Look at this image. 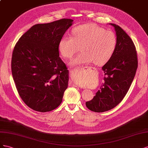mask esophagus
<instances>
[{
	"mask_svg": "<svg viewBox=\"0 0 148 148\" xmlns=\"http://www.w3.org/2000/svg\"><path fill=\"white\" fill-rule=\"evenodd\" d=\"M94 69L92 67H88V66H84L83 67H81V68H77V69H74V72H77V71H81V70H85V69ZM70 86H74V87H77V85L73 84V82H70Z\"/></svg>",
	"mask_w": 148,
	"mask_h": 148,
	"instance_id": "obj_1",
	"label": "esophagus"
}]
</instances>
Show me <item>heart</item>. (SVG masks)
Returning a JSON list of instances; mask_svg holds the SVG:
<instances>
[{
	"label": "heart",
	"mask_w": 148,
	"mask_h": 148,
	"mask_svg": "<svg viewBox=\"0 0 148 148\" xmlns=\"http://www.w3.org/2000/svg\"><path fill=\"white\" fill-rule=\"evenodd\" d=\"M117 45L115 33L95 24L82 25L73 29V36L66 35L59 43L62 56L71 58L81 47V53L71 62L74 66L94 62L97 66L105 64L115 52ZM75 83L83 85V75H74Z\"/></svg>",
	"instance_id": "1"
}]
</instances>
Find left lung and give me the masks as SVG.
<instances>
[{
  "mask_svg": "<svg viewBox=\"0 0 148 148\" xmlns=\"http://www.w3.org/2000/svg\"><path fill=\"white\" fill-rule=\"evenodd\" d=\"M115 28L117 45L111 58L103 67L104 82L92 100L86 103L90 110L103 112L110 110L123 99L132 85L138 68V56L131 38L119 25Z\"/></svg>",
  "mask_w": 148,
  "mask_h": 148,
  "instance_id": "8db88e82",
  "label": "left lung"
}]
</instances>
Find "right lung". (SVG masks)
I'll return each mask as SVG.
<instances>
[{
  "mask_svg": "<svg viewBox=\"0 0 148 148\" xmlns=\"http://www.w3.org/2000/svg\"><path fill=\"white\" fill-rule=\"evenodd\" d=\"M73 22L62 18L33 25L14 48L11 68L16 90L35 111L50 112L62 102L69 71L60 57L59 43Z\"/></svg>",
  "mask_w": 148,
  "mask_h": 148,
  "instance_id": "add662e5",
  "label": "right lung"
}]
</instances>
